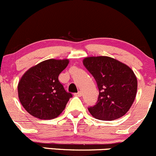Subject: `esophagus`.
<instances>
[{"instance_id":"obj_1","label":"esophagus","mask_w":156,"mask_h":156,"mask_svg":"<svg viewBox=\"0 0 156 156\" xmlns=\"http://www.w3.org/2000/svg\"><path fill=\"white\" fill-rule=\"evenodd\" d=\"M74 95H75V96L80 97L82 95V92H81V91H79V92H76V93H74Z\"/></svg>"}]
</instances>
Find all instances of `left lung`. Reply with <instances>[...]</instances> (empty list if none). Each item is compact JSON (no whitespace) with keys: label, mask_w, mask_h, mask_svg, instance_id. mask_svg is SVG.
<instances>
[{"label":"left lung","mask_w":156,"mask_h":156,"mask_svg":"<svg viewBox=\"0 0 156 156\" xmlns=\"http://www.w3.org/2000/svg\"><path fill=\"white\" fill-rule=\"evenodd\" d=\"M83 64L93 76L98 89L95 105L89 113L99 120L113 121L124 116L130 108L137 90V80L126 64L106 56L89 57Z\"/></svg>","instance_id":"1"}]
</instances>
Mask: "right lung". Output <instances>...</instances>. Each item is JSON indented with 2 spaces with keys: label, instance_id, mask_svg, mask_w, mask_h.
Wrapping results in <instances>:
<instances>
[{
  "label": "right lung",
  "instance_id": "right-lung-1",
  "mask_svg": "<svg viewBox=\"0 0 156 156\" xmlns=\"http://www.w3.org/2000/svg\"><path fill=\"white\" fill-rule=\"evenodd\" d=\"M68 60L49 59L26 72L18 84L20 101L28 113L39 119L57 118L73 95L58 80Z\"/></svg>",
  "mask_w": 156,
  "mask_h": 156
}]
</instances>
